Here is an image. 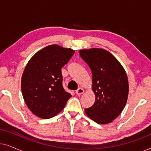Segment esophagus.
<instances>
[{
    "label": "esophagus",
    "mask_w": 151,
    "mask_h": 151,
    "mask_svg": "<svg viewBox=\"0 0 151 151\" xmlns=\"http://www.w3.org/2000/svg\"><path fill=\"white\" fill-rule=\"evenodd\" d=\"M84 93V90L82 88H79L77 91H76V94H77L78 96H80V95L83 94Z\"/></svg>",
    "instance_id": "obj_1"
}]
</instances>
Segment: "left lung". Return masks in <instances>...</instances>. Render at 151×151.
I'll return each mask as SVG.
<instances>
[{
  "label": "left lung",
  "mask_w": 151,
  "mask_h": 151,
  "mask_svg": "<svg viewBox=\"0 0 151 151\" xmlns=\"http://www.w3.org/2000/svg\"><path fill=\"white\" fill-rule=\"evenodd\" d=\"M79 53L91 70L92 90L96 96L93 105L84 110L86 114L100 124L112 122L127 104V73L120 63L105 49H82Z\"/></svg>",
  "instance_id": "left-lung-1"
}]
</instances>
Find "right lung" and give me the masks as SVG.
Returning <instances> with one entry per match:
<instances>
[{
    "label": "right lung",
    "mask_w": 151,
    "mask_h": 151,
    "mask_svg": "<svg viewBox=\"0 0 151 151\" xmlns=\"http://www.w3.org/2000/svg\"><path fill=\"white\" fill-rule=\"evenodd\" d=\"M75 51L58 45L35 53L27 64L21 79L25 104L35 115L49 119L62 111L71 95L63 86L61 69Z\"/></svg>",
    "instance_id": "1"
}]
</instances>
